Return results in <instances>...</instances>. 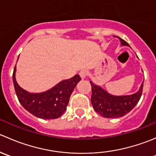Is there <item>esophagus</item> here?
Wrapping results in <instances>:
<instances>
[{
  "instance_id": "34e87169",
  "label": "esophagus",
  "mask_w": 156,
  "mask_h": 156,
  "mask_svg": "<svg viewBox=\"0 0 156 156\" xmlns=\"http://www.w3.org/2000/svg\"><path fill=\"white\" fill-rule=\"evenodd\" d=\"M79 75L81 76V78H82V79H84V78H85L86 77H87V72L86 70H81L79 72Z\"/></svg>"
}]
</instances>
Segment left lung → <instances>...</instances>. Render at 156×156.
Returning a JSON list of instances; mask_svg holds the SVG:
<instances>
[{"instance_id": "left-lung-1", "label": "left lung", "mask_w": 156, "mask_h": 156, "mask_svg": "<svg viewBox=\"0 0 156 156\" xmlns=\"http://www.w3.org/2000/svg\"><path fill=\"white\" fill-rule=\"evenodd\" d=\"M122 45L129 46L125 40L119 37ZM92 89L91 103L94 110L103 117L113 119L125 115L137 104L140 99L144 88V82L139 91L130 96L115 97L110 95L100 86L95 85L90 81Z\"/></svg>"}]
</instances>
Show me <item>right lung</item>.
Returning a JSON list of instances; mask_svg holds the SVG:
<instances>
[{
	"label": "right lung",
	"instance_id": "right-lung-1",
	"mask_svg": "<svg viewBox=\"0 0 156 156\" xmlns=\"http://www.w3.org/2000/svg\"><path fill=\"white\" fill-rule=\"evenodd\" d=\"M19 58V57H18ZM16 66L12 81L19 101L33 115L43 119H55L63 114L74 88L81 80L78 75L64 80L55 87L41 94H29L18 85L15 78Z\"/></svg>",
	"mask_w": 156,
	"mask_h": 156
}]
</instances>
